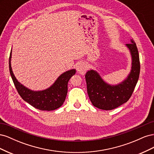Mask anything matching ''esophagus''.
I'll list each match as a JSON object with an SVG mask.
<instances>
[{"instance_id": "34e87169", "label": "esophagus", "mask_w": 154, "mask_h": 154, "mask_svg": "<svg viewBox=\"0 0 154 154\" xmlns=\"http://www.w3.org/2000/svg\"><path fill=\"white\" fill-rule=\"evenodd\" d=\"M87 66H86V64L81 62V63H79L77 66H76V70L78 72H79L81 74H85V73L87 71Z\"/></svg>"}]
</instances>
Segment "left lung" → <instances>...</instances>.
<instances>
[{"mask_svg":"<svg viewBox=\"0 0 154 154\" xmlns=\"http://www.w3.org/2000/svg\"><path fill=\"white\" fill-rule=\"evenodd\" d=\"M126 44L132 57V66L127 78L117 85L105 82L100 74L91 69L85 74L87 93L92 104L101 110H110L126 103L136 87L140 72L139 53L135 42L131 39Z\"/></svg>","mask_w":154,"mask_h":154,"instance_id":"1","label":"left lung"}]
</instances>
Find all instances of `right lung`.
Segmentation results:
<instances>
[{
    "label": "right lung",
    "instance_id": "obj_1",
    "mask_svg": "<svg viewBox=\"0 0 154 154\" xmlns=\"http://www.w3.org/2000/svg\"><path fill=\"white\" fill-rule=\"evenodd\" d=\"M11 51L9 58V67L13 82L22 98L35 108L40 110L50 111L58 109L66 100L69 80L76 73V69H71L58 76L53 84L42 91H32L18 82L12 71Z\"/></svg>",
    "mask_w": 154,
    "mask_h": 154
}]
</instances>
